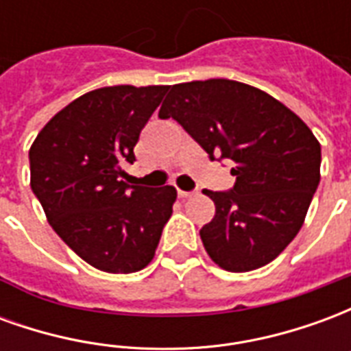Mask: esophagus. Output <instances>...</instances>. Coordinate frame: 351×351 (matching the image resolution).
Listing matches in <instances>:
<instances>
[{
    "label": "esophagus",
    "instance_id": "34e87169",
    "mask_svg": "<svg viewBox=\"0 0 351 351\" xmlns=\"http://www.w3.org/2000/svg\"><path fill=\"white\" fill-rule=\"evenodd\" d=\"M193 195V191H184V190H178V197L180 199H188Z\"/></svg>",
    "mask_w": 351,
    "mask_h": 351
}]
</instances>
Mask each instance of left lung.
Instances as JSON below:
<instances>
[{"label":"left lung","instance_id":"left-lung-1","mask_svg":"<svg viewBox=\"0 0 351 351\" xmlns=\"http://www.w3.org/2000/svg\"><path fill=\"white\" fill-rule=\"evenodd\" d=\"M160 118H173L210 160H231L235 186L205 191L216 214L199 235L231 272L278 258L302 228L319 184L322 146L293 110L244 82L193 80L171 86Z\"/></svg>","mask_w":351,"mask_h":351}]
</instances>
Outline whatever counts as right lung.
<instances>
[{
	"label": "right lung",
	"instance_id": "add662e5",
	"mask_svg": "<svg viewBox=\"0 0 351 351\" xmlns=\"http://www.w3.org/2000/svg\"><path fill=\"white\" fill-rule=\"evenodd\" d=\"M167 86H107L71 101L29 148L32 190L47 220L79 258L128 274L150 263L176 190L128 186L141 130Z\"/></svg>",
	"mask_w": 351,
	"mask_h": 351
}]
</instances>
